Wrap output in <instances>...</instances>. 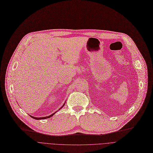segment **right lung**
I'll use <instances>...</instances> for the list:
<instances>
[{"instance_id":"add662e5","label":"right lung","mask_w":153,"mask_h":153,"mask_svg":"<svg viewBox=\"0 0 153 153\" xmlns=\"http://www.w3.org/2000/svg\"><path fill=\"white\" fill-rule=\"evenodd\" d=\"M63 106H64V105H63ZM63 106H62V107H63ZM62 107H61V108H62ZM61 108H60V109H61ZM60 109H59V110H60ZM55 113H56V112H54V113L53 114H51V115H50V116L45 117H42V118H36V117H32V116H30V117H31L32 118H33L34 119H36V120H41V119L42 120V119H46V118H50V117H52L54 114H55Z\"/></svg>"}]
</instances>
